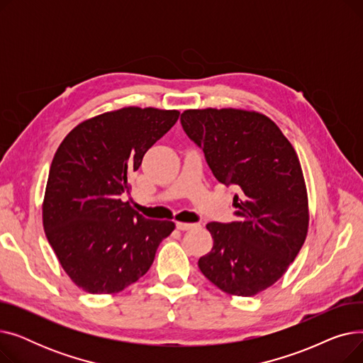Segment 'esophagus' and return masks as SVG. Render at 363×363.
I'll return each mask as SVG.
<instances>
[{"instance_id": "esophagus-1", "label": "esophagus", "mask_w": 363, "mask_h": 363, "mask_svg": "<svg viewBox=\"0 0 363 363\" xmlns=\"http://www.w3.org/2000/svg\"><path fill=\"white\" fill-rule=\"evenodd\" d=\"M197 223H185V222H177V228L179 231H188V230H193L196 228Z\"/></svg>"}]
</instances>
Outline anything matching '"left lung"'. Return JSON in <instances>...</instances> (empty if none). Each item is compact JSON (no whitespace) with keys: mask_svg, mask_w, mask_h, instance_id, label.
<instances>
[{"mask_svg":"<svg viewBox=\"0 0 363 363\" xmlns=\"http://www.w3.org/2000/svg\"><path fill=\"white\" fill-rule=\"evenodd\" d=\"M181 125L213 177L238 191L237 220L207 223L213 247L199 268L225 293L255 296L285 274L306 240L308 194L298 157L279 128L256 111L185 110Z\"/></svg>","mask_w":363,"mask_h":363,"instance_id":"8db88e82","label":"left lung"}]
</instances>
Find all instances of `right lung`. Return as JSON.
<instances>
[{"instance_id": "add662e5", "label": "right lung", "mask_w": 363, "mask_h": 363, "mask_svg": "<svg viewBox=\"0 0 363 363\" xmlns=\"http://www.w3.org/2000/svg\"><path fill=\"white\" fill-rule=\"evenodd\" d=\"M178 110L126 107L76 126L51 163L44 230L72 281L91 294L126 289L147 274L170 220L147 219L121 200L129 175L177 123Z\"/></svg>"}]
</instances>
